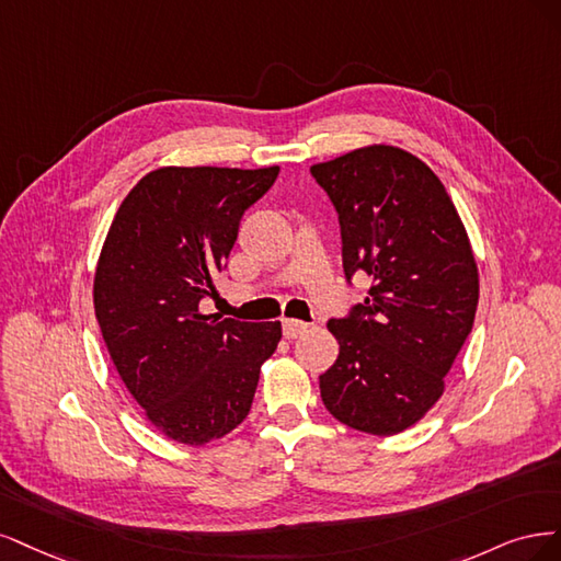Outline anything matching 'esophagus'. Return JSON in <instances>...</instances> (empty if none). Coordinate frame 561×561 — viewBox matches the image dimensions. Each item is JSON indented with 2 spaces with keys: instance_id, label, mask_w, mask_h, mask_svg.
I'll list each match as a JSON object with an SVG mask.
<instances>
[{
  "instance_id": "1",
  "label": "esophagus",
  "mask_w": 561,
  "mask_h": 561,
  "mask_svg": "<svg viewBox=\"0 0 561 561\" xmlns=\"http://www.w3.org/2000/svg\"><path fill=\"white\" fill-rule=\"evenodd\" d=\"M307 329V323L305 321H300V319H284L282 321V331H284V337H288V340H296V337H300Z\"/></svg>"
}]
</instances>
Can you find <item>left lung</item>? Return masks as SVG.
<instances>
[{
	"label": "left lung",
	"mask_w": 561,
	"mask_h": 561,
	"mask_svg": "<svg viewBox=\"0 0 561 561\" xmlns=\"http://www.w3.org/2000/svg\"><path fill=\"white\" fill-rule=\"evenodd\" d=\"M337 211L345 277L370 291L331 319L340 354L319 375L333 417L373 436L417 424L473 329L480 282L440 179L399 147L373 144L310 168Z\"/></svg>",
	"instance_id": "obj_1"
}]
</instances>
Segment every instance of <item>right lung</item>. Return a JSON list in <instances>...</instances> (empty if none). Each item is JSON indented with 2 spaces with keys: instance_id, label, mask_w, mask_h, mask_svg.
Masks as SVG:
<instances>
[{
  "instance_id": "add662e5",
  "label": "right lung",
  "mask_w": 561,
  "mask_h": 561,
  "mask_svg": "<svg viewBox=\"0 0 561 561\" xmlns=\"http://www.w3.org/2000/svg\"><path fill=\"white\" fill-rule=\"evenodd\" d=\"M279 168H160L121 203L95 270L104 345L147 420L205 445L242 424L282 323L201 312L216 294L242 214Z\"/></svg>"
}]
</instances>
